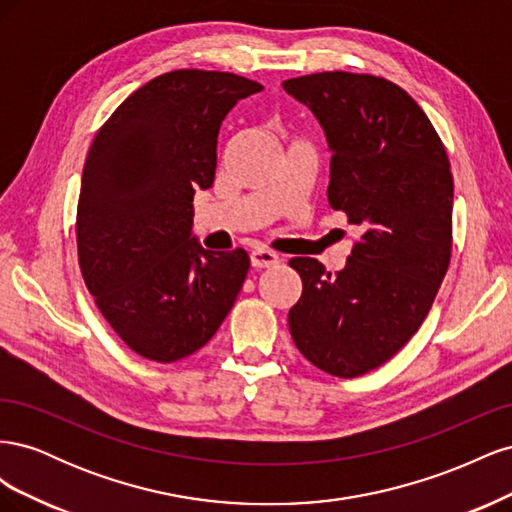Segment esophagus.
Instances as JSON below:
<instances>
[{
	"instance_id": "esophagus-1",
	"label": "esophagus",
	"mask_w": 512,
	"mask_h": 512,
	"mask_svg": "<svg viewBox=\"0 0 512 512\" xmlns=\"http://www.w3.org/2000/svg\"><path fill=\"white\" fill-rule=\"evenodd\" d=\"M250 260H252V267L254 269H269V267H275L277 262H280V256H277L275 252L271 250H254L250 254Z\"/></svg>"
}]
</instances>
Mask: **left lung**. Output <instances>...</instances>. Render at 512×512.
<instances>
[{"label": "left lung", "instance_id": "8db88e82", "mask_svg": "<svg viewBox=\"0 0 512 512\" xmlns=\"http://www.w3.org/2000/svg\"><path fill=\"white\" fill-rule=\"evenodd\" d=\"M327 134L329 203L361 228L346 267L292 258L303 292L288 327L299 352L356 378L404 348L427 318L453 250V175L436 128L374 74L316 72L282 83Z\"/></svg>", "mask_w": 512, "mask_h": 512}]
</instances>
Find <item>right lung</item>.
<instances>
[{
    "instance_id": "obj_1",
    "label": "right lung",
    "mask_w": 512,
    "mask_h": 512,
    "mask_svg": "<svg viewBox=\"0 0 512 512\" xmlns=\"http://www.w3.org/2000/svg\"><path fill=\"white\" fill-rule=\"evenodd\" d=\"M260 83L173 70L136 89L89 147L76 245L87 290L130 350L175 363L203 348L235 305L250 256L192 237L194 192L213 185L218 134Z\"/></svg>"
}]
</instances>
